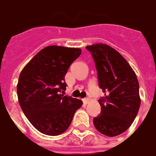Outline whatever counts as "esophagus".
Wrapping results in <instances>:
<instances>
[{
    "instance_id": "obj_1",
    "label": "esophagus",
    "mask_w": 156,
    "mask_h": 156,
    "mask_svg": "<svg viewBox=\"0 0 156 156\" xmlns=\"http://www.w3.org/2000/svg\"><path fill=\"white\" fill-rule=\"evenodd\" d=\"M89 98H84V99H83V102H84V104H88V101H89Z\"/></svg>"
}]
</instances>
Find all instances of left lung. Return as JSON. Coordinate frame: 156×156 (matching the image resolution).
<instances>
[{"instance_id": "8db88e82", "label": "left lung", "mask_w": 156, "mask_h": 156, "mask_svg": "<svg viewBox=\"0 0 156 156\" xmlns=\"http://www.w3.org/2000/svg\"><path fill=\"white\" fill-rule=\"evenodd\" d=\"M95 62L99 87L105 93L98 101L99 116L93 118L96 129L109 137L119 135L136 118L141 100L134 70L122 55L106 44L87 46Z\"/></svg>"}]
</instances>
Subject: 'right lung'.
<instances>
[{"instance_id":"add662e5","label":"right lung","mask_w":156,"mask_h":156,"mask_svg":"<svg viewBox=\"0 0 156 156\" xmlns=\"http://www.w3.org/2000/svg\"><path fill=\"white\" fill-rule=\"evenodd\" d=\"M80 54V48L49 46L20 74L17 86L20 106L34 127L43 134L55 136L63 133L82 106L81 100L60 94L67 87L66 73Z\"/></svg>"}]
</instances>
